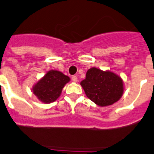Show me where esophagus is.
<instances>
[{"instance_id":"obj_1","label":"esophagus","mask_w":154,"mask_h":154,"mask_svg":"<svg viewBox=\"0 0 154 154\" xmlns=\"http://www.w3.org/2000/svg\"><path fill=\"white\" fill-rule=\"evenodd\" d=\"M71 79H72V81L73 82H77V76H73V77H71Z\"/></svg>"}]
</instances>
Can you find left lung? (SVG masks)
Instances as JSON below:
<instances>
[{"instance_id": "obj_1", "label": "left lung", "mask_w": 154, "mask_h": 154, "mask_svg": "<svg viewBox=\"0 0 154 154\" xmlns=\"http://www.w3.org/2000/svg\"><path fill=\"white\" fill-rule=\"evenodd\" d=\"M87 97L100 106L112 105L120 100L124 92L123 81L115 73L92 67L86 79L80 82Z\"/></svg>"}]
</instances>
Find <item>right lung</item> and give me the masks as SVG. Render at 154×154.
Returning <instances> with one entry per match:
<instances>
[{"label": "right lung", "instance_id": "right-lung-1", "mask_svg": "<svg viewBox=\"0 0 154 154\" xmlns=\"http://www.w3.org/2000/svg\"><path fill=\"white\" fill-rule=\"evenodd\" d=\"M69 81L70 78L63 73L49 70L33 86L32 92L42 103H52L60 97L64 85Z\"/></svg>", "mask_w": 154, "mask_h": 154}]
</instances>
